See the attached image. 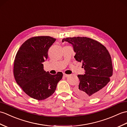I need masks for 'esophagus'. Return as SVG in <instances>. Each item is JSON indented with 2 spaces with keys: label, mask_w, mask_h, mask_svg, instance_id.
Listing matches in <instances>:
<instances>
[{
  "label": "esophagus",
  "mask_w": 127,
  "mask_h": 127,
  "mask_svg": "<svg viewBox=\"0 0 127 127\" xmlns=\"http://www.w3.org/2000/svg\"><path fill=\"white\" fill-rule=\"evenodd\" d=\"M63 76L64 77H67L69 76V75H66V74H65V73H64Z\"/></svg>",
  "instance_id": "obj_1"
}]
</instances>
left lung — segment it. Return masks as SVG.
I'll return each instance as SVG.
<instances>
[{"instance_id":"obj_1","label":"left lung","mask_w":127,"mask_h":127,"mask_svg":"<svg viewBox=\"0 0 127 127\" xmlns=\"http://www.w3.org/2000/svg\"><path fill=\"white\" fill-rule=\"evenodd\" d=\"M72 45L75 60L82 62L84 75H78L79 85L75 88L78 96L83 98H93L99 96L113 75V65L108 50L97 41L87 37L64 38L62 42Z\"/></svg>"}]
</instances>
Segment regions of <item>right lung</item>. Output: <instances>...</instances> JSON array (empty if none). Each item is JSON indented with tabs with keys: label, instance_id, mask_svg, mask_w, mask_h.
<instances>
[{
	"label": "right lung",
	"instance_id": "right-lung-1",
	"mask_svg": "<svg viewBox=\"0 0 127 127\" xmlns=\"http://www.w3.org/2000/svg\"><path fill=\"white\" fill-rule=\"evenodd\" d=\"M50 36L32 37L18 51L14 62L13 74L23 90L34 99H45L54 93L63 73L50 74L44 70L43 63L48 57L49 48L56 41Z\"/></svg>",
	"mask_w": 127,
	"mask_h": 127
}]
</instances>
